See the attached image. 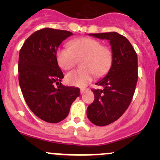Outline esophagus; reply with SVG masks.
<instances>
[{
	"label": "esophagus",
	"instance_id": "obj_1",
	"mask_svg": "<svg viewBox=\"0 0 160 160\" xmlns=\"http://www.w3.org/2000/svg\"><path fill=\"white\" fill-rule=\"evenodd\" d=\"M86 91V89H80V93H81V94H83Z\"/></svg>",
	"mask_w": 160,
	"mask_h": 160
}]
</instances>
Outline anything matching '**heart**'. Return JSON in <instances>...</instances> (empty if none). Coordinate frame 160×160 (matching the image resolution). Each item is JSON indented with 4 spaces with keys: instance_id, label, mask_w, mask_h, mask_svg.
Listing matches in <instances>:
<instances>
[{
    "instance_id": "obj_1",
    "label": "heart",
    "mask_w": 160,
    "mask_h": 160,
    "mask_svg": "<svg viewBox=\"0 0 160 160\" xmlns=\"http://www.w3.org/2000/svg\"><path fill=\"white\" fill-rule=\"evenodd\" d=\"M57 61L64 70H70L76 65L78 59L83 58V70H74L68 73L65 80L69 85L83 87L93 79V74L101 76L107 72L111 65L112 52L100 41L89 38L71 40L69 48H59L57 51Z\"/></svg>"
}]
</instances>
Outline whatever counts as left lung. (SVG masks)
<instances>
[{
    "instance_id": "1",
    "label": "left lung",
    "mask_w": 160,
    "mask_h": 160,
    "mask_svg": "<svg viewBox=\"0 0 160 160\" xmlns=\"http://www.w3.org/2000/svg\"><path fill=\"white\" fill-rule=\"evenodd\" d=\"M89 35L109 40L111 47V68L95 83L104 88L92 89L95 99L86 111L88 119L93 124L104 126L118 120L131 103L138 81V57L130 42L118 33Z\"/></svg>"
}]
</instances>
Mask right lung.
<instances>
[{
	"instance_id": "add662e5",
	"label": "right lung",
	"mask_w": 160,
	"mask_h": 160,
	"mask_svg": "<svg viewBox=\"0 0 160 160\" xmlns=\"http://www.w3.org/2000/svg\"><path fill=\"white\" fill-rule=\"evenodd\" d=\"M72 34L68 31L43 28L33 33L20 49L18 70L24 98L37 117L49 123L65 119L80 94L79 88L60 82L64 75L56 58L58 47Z\"/></svg>"
}]
</instances>
